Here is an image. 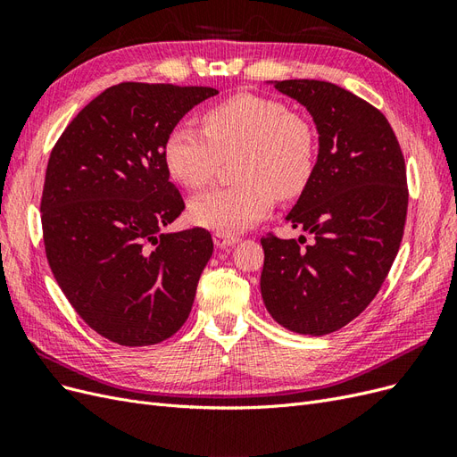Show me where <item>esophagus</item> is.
Listing matches in <instances>:
<instances>
[{
  "instance_id": "obj_1",
  "label": "esophagus",
  "mask_w": 457,
  "mask_h": 457,
  "mask_svg": "<svg viewBox=\"0 0 457 457\" xmlns=\"http://www.w3.org/2000/svg\"><path fill=\"white\" fill-rule=\"evenodd\" d=\"M213 242L217 247H220V250H225V247H230L238 242V237H227V234H220V232H215L213 234Z\"/></svg>"
}]
</instances>
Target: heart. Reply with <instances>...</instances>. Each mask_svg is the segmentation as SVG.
Returning a JSON list of instances; mask_svg holds the SVG:
<instances>
[{"label":"heart","instance_id":"heart-1","mask_svg":"<svg viewBox=\"0 0 457 457\" xmlns=\"http://www.w3.org/2000/svg\"><path fill=\"white\" fill-rule=\"evenodd\" d=\"M204 131L175 126L163 141V165L179 185L202 190L213 181L223 158L237 156L228 188L190 202L196 225L237 237L265 217L274 196L297 198L316 165V135L307 118L269 96L240 93L207 108Z\"/></svg>","mask_w":457,"mask_h":457}]
</instances>
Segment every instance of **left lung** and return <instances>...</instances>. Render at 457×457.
<instances>
[{
	"instance_id": "obj_1",
	"label": "left lung",
	"mask_w": 457,
	"mask_h": 457,
	"mask_svg": "<svg viewBox=\"0 0 457 457\" xmlns=\"http://www.w3.org/2000/svg\"><path fill=\"white\" fill-rule=\"evenodd\" d=\"M307 108L318 131L311 183L286 215L305 237L261 238V295L269 314L301 336L347 326L378 295L403 242L406 165L389 121L329 81H269Z\"/></svg>"
}]
</instances>
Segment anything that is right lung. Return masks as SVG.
<instances>
[{
    "label": "right lung",
    "mask_w": 457,
    "mask_h": 457,
    "mask_svg": "<svg viewBox=\"0 0 457 457\" xmlns=\"http://www.w3.org/2000/svg\"><path fill=\"white\" fill-rule=\"evenodd\" d=\"M213 87L126 81L81 110L54 145L41 196L49 267L96 334L123 347L171 337L213 253L204 228L162 232L185 210L163 141Z\"/></svg>",
    "instance_id": "add662e5"
}]
</instances>
